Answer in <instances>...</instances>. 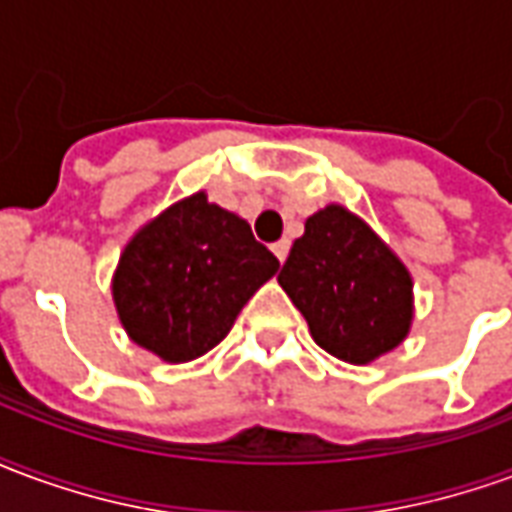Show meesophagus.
Instances as JSON below:
<instances>
[{
	"mask_svg": "<svg viewBox=\"0 0 512 512\" xmlns=\"http://www.w3.org/2000/svg\"><path fill=\"white\" fill-rule=\"evenodd\" d=\"M271 249H274V255H277L279 263H285V257H288V252H290V241L288 238H282V241H277V244L271 246Z\"/></svg>",
	"mask_w": 512,
	"mask_h": 512,
	"instance_id": "obj_1",
	"label": "esophagus"
}]
</instances>
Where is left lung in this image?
I'll use <instances>...</instances> for the list:
<instances>
[{
	"label": "left lung",
	"instance_id": "1",
	"mask_svg": "<svg viewBox=\"0 0 512 512\" xmlns=\"http://www.w3.org/2000/svg\"><path fill=\"white\" fill-rule=\"evenodd\" d=\"M277 279L312 340L343 362L367 365L408 334L414 307L406 266L343 205L307 219Z\"/></svg>",
	"mask_w": 512,
	"mask_h": 512
}]
</instances>
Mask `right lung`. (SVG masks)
I'll return each mask as SVG.
<instances>
[{
    "label": "right lung",
    "mask_w": 512,
    "mask_h": 512,
    "mask_svg": "<svg viewBox=\"0 0 512 512\" xmlns=\"http://www.w3.org/2000/svg\"><path fill=\"white\" fill-rule=\"evenodd\" d=\"M277 268L252 227L200 191L131 238L112 288L117 315L136 345L172 365L191 362L222 343Z\"/></svg>",
    "instance_id": "obj_1"
}]
</instances>
